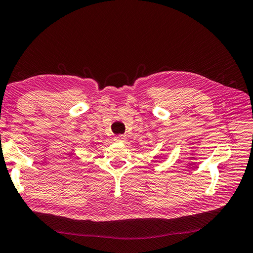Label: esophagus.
<instances>
[{
    "label": "esophagus",
    "mask_w": 253,
    "mask_h": 253,
    "mask_svg": "<svg viewBox=\"0 0 253 253\" xmlns=\"http://www.w3.org/2000/svg\"><path fill=\"white\" fill-rule=\"evenodd\" d=\"M126 140V135H118L115 137V141L117 142H123Z\"/></svg>",
    "instance_id": "esophagus-1"
}]
</instances>
